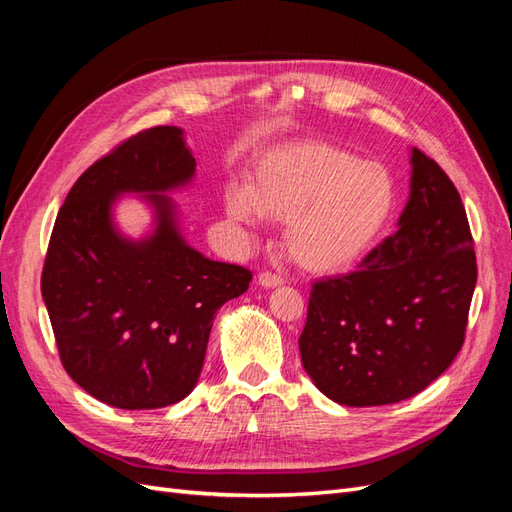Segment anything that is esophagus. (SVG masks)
Returning a JSON list of instances; mask_svg holds the SVG:
<instances>
[{"label": "esophagus", "instance_id": "34e87169", "mask_svg": "<svg viewBox=\"0 0 512 512\" xmlns=\"http://www.w3.org/2000/svg\"><path fill=\"white\" fill-rule=\"evenodd\" d=\"M258 286H262V288H280V286H284V280L280 275L265 271V273L258 275Z\"/></svg>", "mask_w": 512, "mask_h": 512}]
</instances>
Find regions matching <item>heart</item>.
I'll list each match as a JSON object with an SVG mask.
<instances>
[{
	"label": "heart",
	"instance_id": "obj_1",
	"mask_svg": "<svg viewBox=\"0 0 512 512\" xmlns=\"http://www.w3.org/2000/svg\"><path fill=\"white\" fill-rule=\"evenodd\" d=\"M395 203L389 168L316 138L267 151L247 188L232 183L224 196L226 213L241 224L286 222V254L314 275L359 265L389 226Z\"/></svg>",
	"mask_w": 512,
	"mask_h": 512
}]
</instances>
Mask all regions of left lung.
I'll use <instances>...</instances> for the list:
<instances>
[{"instance_id": "8db88e82", "label": "left lung", "mask_w": 512, "mask_h": 512, "mask_svg": "<svg viewBox=\"0 0 512 512\" xmlns=\"http://www.w3.org/2000/svg\"><path fill=\"white\" fill-rule=\"evenodd\" d=\"M410 196L395 235L359 271L312 286L299 337L307 376L342 406L414 397L451 367L466 337L476 256L453 181L410 149Z\"/></svg>"}]
</instances>
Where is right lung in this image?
Returning <instances> with one entry per match:
<instances>
[{
    "label": "right lung",
    "instance_id": "obj_1",
    "mask_svg": "<svg viewBox=\"0 0 512 512\" xmlns=\"http://www.w3.org/2000/svg\"><path fill=\"white\" fill-rule=\"evenodd\" d=\"M194 175L183 130L149 128L89 166L57 213L42 299L64 369L102 404L153 410L188 397L215 314L252 282L247 269L211 260L183 239L168 192ZM126 193L154 211L141 240L114 224Z\"/></svg>",
    "mask_w": 512,
    "mask_h": 512
}]
</instances>
